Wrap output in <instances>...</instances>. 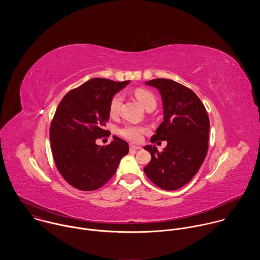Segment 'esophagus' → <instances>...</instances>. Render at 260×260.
I'll return each instance as SVG.
<instances>
[{
	"label": "esophagus",
	"instance_id": "esophagus-1",
	"mask_svg": "<svg viewBox=\"0 0 260 260\" xmlns=\"http://www.w3.org/2000/svg\"><path fill=\"white\" fill-rule=\"evenodd\" d=\"M141 149V147L139 146H135V145H129V150L131 151H138Z\"/></svg>",
	"mask_w": 260,
	"mask_h": 260
}]
</instances>
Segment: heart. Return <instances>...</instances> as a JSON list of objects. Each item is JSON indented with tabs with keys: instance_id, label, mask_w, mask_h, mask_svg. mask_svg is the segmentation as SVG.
<instances>
[{
	"instance_id": "1",
	"label": "heart",
	"mask_w": 260,
	"mask_h": 260,
	"mask_svg": "<svg viewBox=\"0 0 260 260\" xmlns=\"http://www.w3.org/2000/svg\"><path fill=\"white\" fill-rule=\"evenodd\" d=\"M135 95L142 104V106L147 110L152 106H156V99L154 94L145 88H137L135 90ZM123 102L122 93H115L109 104V111L112 116H116L120 112V108ZM148 132V128L142 125L136 124H125L122 127L118 128V134L127 139L131 142H140L143 138V135Z\"/></svg>"
}]
</instances>
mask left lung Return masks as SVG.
<instances>
[{"label":"left lung","mask_w":260,"mask_h":260,"mask_svg":"<svg viewBox=\"0 0 260 260\" xmlns=\"http://www.w3.org/2000/svg\"><path fill=\"white\" fill-rule=\"evenodd\" d=\"M146 84L159 90L164 106V121L150 141L168 144L161 152L154 145L144 147L151 154L144 172L159 188L176 190L193 178L206 158L209 117L202 101L188 87L164 78Z\"/></svg>","instance_id":"obj_1"}]
</instances>
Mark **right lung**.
Listing matches in <instances>:
<instances>
[{"label":"right lung","mask_w":260,"mask_h":260,"mask_svg":"<svg viewBox=\"0 0 260 260\" xmlns=\"http://www.w3.org/2000/svg\"><path fill=\"white\" fill-rule=\"evenodd\" d=\"M128 83L93 78L70 90L57 106L49 131L51 151L58 172L73 187H102L128 153V144L116 136L109 145L95 144L108 132L104 126L111 99Z\"/></svg>","instance_id":"1"}]
</instances>
